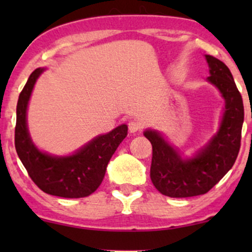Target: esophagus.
Returning <instances> with one entry per match:
<instances>
[{"label":"esophagus","mask_w":252,"mask_h":252,"mask_svg":"<svg viewBox=\"0 0 252 252\" xmlns=\"http://www.w3.org/2000/svg\"><path fill=\"white\" fill-rule=\"evenodd\" d=\"M128 128H129V131L130 132H138L141 130V124L137 122V121H130L128 123Z\"/></svg>","instance_id":"obj_1"}]
</instances>
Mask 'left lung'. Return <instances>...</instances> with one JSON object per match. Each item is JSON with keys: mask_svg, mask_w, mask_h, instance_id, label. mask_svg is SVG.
Listing matches in <instances>:
<instances>
[{"mask_svg": "<svg viewBox=\"0 0 252 252\" xmlns=\"http://www.w3.org/2000/svg\"><path fill=\"white\" fill-rule=\"evenodd\" d=\"M210 83L225 99V112L218 134L190 160L181 156L158 132L147 130L144 136L153 147L150 179L155 189L170 198H187L207 193L232 168L241 148L244 106L241 92L224 63L206 56Z\"/></svg>", "mask_w": 252, "mask_h": 252, "instance_id": "obj_1", "label": "left lung"}]
</instances>
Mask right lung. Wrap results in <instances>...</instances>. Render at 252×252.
Returning <instances> with one entry per match:
<instances>
[{
  "label": "right lung",
  "instance_id": "add662e5",
  "mask_svg": "<svg viewBox=\"0 0 252 252\" xmlns=\"http://www.w3.org/2000/svg\"><path fill=\"white\" fill-rule=\"evenodd\" d=\"M42 68L32 72L16 106L15 148L28 175L40 189L62 198H84L102 184L106 166L128 134L126 124L92 140L76 154L56 158L41 153L32 142L26 124V111L32 90Z\"/></svg>",
  "mask_w": 252,
  "mask_h": 252
}]
</instances>
